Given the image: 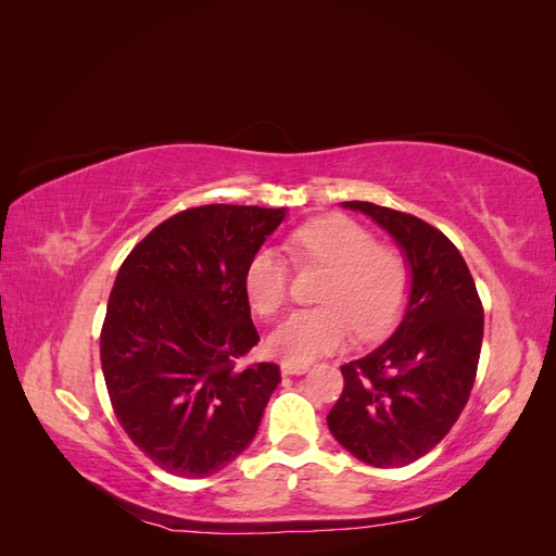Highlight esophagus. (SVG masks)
Wrapping results in <instances>:
<instances>
[{
	"instance_id": "esophagus-1",
	"label": "esophagus",
	"mask_w": 556,
	"mask_h": 556,
	"mask_svg": "<svg viewBox=\"0 0 556 556\" xmlns=\"http://www.w3.org/2000/svg\"><path fill=\"white\" fill-rule=\"evenodd\" d=\"M280 371L285 376H304L308 371V364H292V362H282Z\"/></svg>"
}]
</instances>
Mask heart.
Masks as SVG:
<instances>
[{"mask_svg": "<svg viewBox=\"0 0 556 556\" xmlns=\"http://www.w3.org/2000/svg\"><path fill=\"white\" fill-rule=\"evenodd\" d=\"M288 250L296 266L327 268V274L317 292L325 306L292 313L268 341L285 362L308 364L329 355L350 339V324L359 339H374L394 325L406 304V260L352 217L325 215L304 223L288 237ZM243 282L252 311L276 317L288 304L290 264L278 250L260 248Z\"/></svg>", "mask_w": 556, "mask_h": 556, "instance_id": "b5f03b06", "label": "heart"}]
</instances>
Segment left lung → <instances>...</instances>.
<instances>
[{
	"mask_svg": "<svg viewBox=\"0 0 556 556\" xmlns=\"http://www.w3.org/2000/svg\"><path fill=\"white\" fill-rule=\"evenodd\" d=\"M392 233L410 266V296L396 331L343 364L329 431L368 466L425 457L457 422L473 390L482 348V301L462 252L441 229L371 201H343Z\"/></svg>",
	"mask_w": 556,
	"mask_h": 556,
	"instance_id": "obj_1",
	"label": "left lung"
}]
</instances>
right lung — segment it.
<instances>
[{"mask_svg":"<svg viewBox=\"0 0 556 556\" xmlns=\"http://www.w3.org/2000/svg\"><path fill=\"white\" fill-rule=\"evenodd\" d=\"M288 208L208 204L157 225L117 271L99 355L117 422L180 478L223 470L255 439L280 368L257 345L245 266Z\"/></svg>","mask_w":556,"mask_h":556,"instance_id":"right-lung-1","label":"right lung"}]
</instances>
